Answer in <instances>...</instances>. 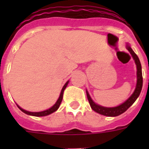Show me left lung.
<instances>
[{"mask_svg":"<svg viewBox=\"0 0 149 149\" xmlns=\"http://www.w3.org/2000/svg\"><path fill=\"white\" fill-rule=\"evenodd\" d=\"M126 48L130 52V53L132 54V57L134 58L137 66V84L135 90H134V93H132V95L126 101L124 102L123 104H121L119 106L114 107H106L100 106V105L95 104L93 101V100L91 99V96L89 95V93L86 91V96H87V99H88L91 108L93 109L94 111H96L97 113H100V114L107 116V117H116V116L120 115V114H121V113L127 111V109L134 104V101L136 100L137 98L139 97V96L140 95L141 88H142V84H143L141 63H140V60H139L138 56L134 53V52L132 50V48L130 47V45H127Z\"/></svg>","mask_w":149,"mask_h":149,"instance_id":"left-lung-1","label":"left lung"}]
</instances>
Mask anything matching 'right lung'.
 I'll use <instances>...</instances> for the list:
<instances>
[{
  "label": "right lung",
  "instance_id": "obj_1",
  "mask_svg": "<svg viewBox=\"0 0 149 149\" xmlns=\"http://www.w3.org/2000/svg\"><path fill=\"white\" fill-rule=\"evenodd\" d=\"M68 83H69V81L66 82L65 85L63 86V89H62V91H61V93H60V95H59V97H58V99L57 100V101H56V104H54L53 106L52 107H50L49 109L46 110V111H41V112H30V111H25V110H24V109L21 108V107H20L18 105H17V106L18 107V108H19L20 110L22 111V112H24V113H26V114H29V115L36 116V117H43V116L49 115V114H50V113H53V112H55L56 111H57L58 107H59V106H60L61 102H62V100H63V92H64V90L65 89V87L67 86Z\"/></svg>",
  "mask_w": 149,
  "mask_h": 149
}]
</instances>
